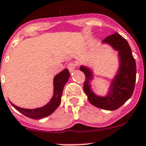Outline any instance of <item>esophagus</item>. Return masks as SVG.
<instances>
[{"label": "esophagus", "mask_w": 146, "mask_h": 146, "mask_svg": "<svg viewBox=\"0 0 146 146\" xmlns=\"http://www.w3.org/2000/svg\"><path fill=\"white\" fill-rule=\"evenodd\" d=\"M67 67H68V70H70V72H72L74 70L75 68H76V64L74 62H70L68 64Z\"/></svg>", "instance_id": "esophagus-1"}]
</instances>
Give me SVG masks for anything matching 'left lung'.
<instances>
[{
	"label": "left lung",
	"mask_w": 146,
	"mask_h": 146,
	"mask_svg": "<svg viewBox=\"0 0 146 146\" xmlns=\"http://www.w3.org/2000/svg\"><path fill=\"white\" fill-rule=\"evenodd\" d=\"M103 42L117 50L120 58L118 73L112 80L107 96L102 98L95 95L89 84L92 79V72L85 66H80V70L85 75L83 90L90 102L98 108L112 111L119 109L131 97L136 83V65L129 43L118 33L108 36Z\"/></svg>",
	"instance_id": "left-lung-1"
}]
</instances>
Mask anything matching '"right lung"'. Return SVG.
I'll return each instance as SVG.
<instances>
[{"instance_id":"obj_1","label":"right lung","mask_w":146,"mask_h":146,"mask_svg":"<svg viewBox=\"0 0 146 146\" xmlns=\"http://www.w3.org/2000/svg\"><path fill=\"white\" fill-rule=\"evenodd\" d=\"M70 72L68 69H64V70L57 74L54 78V96L51 101L41 108L35 109V110H28L19 107L10 102L15 110L20 111L26 117L31 119H39L44 118L52 114L56 109L59 106L61 101L63 90L66 83L70 78Z\"/></svg>"}]
</instances>
